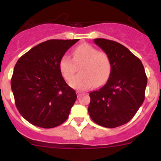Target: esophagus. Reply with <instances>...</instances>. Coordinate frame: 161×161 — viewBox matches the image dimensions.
I'll return each mask as SVG.
<instances>
[{"instance_id": "34e87169", "label": "esophagus", "mask_w": 161, "mask_h": 161, "mask_svg": "<svg viewBox=\"0 0 161 161\" xmlns=\"http://www.w3.org/2000/svg\"><path fill=\"white\" fill-rule=\"evenodd\" d=\"M77 96H78V97H79V96H81V92H79V91H77Z\"/></svg>"}]
</instances>
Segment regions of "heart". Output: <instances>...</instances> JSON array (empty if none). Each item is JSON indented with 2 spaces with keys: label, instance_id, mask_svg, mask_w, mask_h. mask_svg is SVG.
Returning a JSON list of instances; mask_svg holds the SVG:
<instances>
[{
  "label": "heart",
  "instance_id": "heart-1",
  "mask_svg": "<svg viewBox=\"0 0 161 161\" xmlns=\"http://www.w3.org/2000/svg\"><path fill=\"white\" fill-rule=\"evenodd\" d=\"M80 65L81 74L75 75L69 82L72 87L80 90H86L94 84L96 86L104 84L112 71L109 55L89 44L78 45L72 52V58L65 55L58 63L61 73L67 80L73 76L77 66Z\"/></svg>",
  "mask_w": 161,
  "mask_h": 161
}]
</instances>
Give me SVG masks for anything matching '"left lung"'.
Instances as JSON below:
<instances>
[{
	"label": "left lung",
	"instance_id": "1",
	"mask_svg": "<svg viewBox=\"0 0 161 161\" xmlns=\"http://www.w3.org/2000/svg\"><path fill=\"white\" fill-rule=\"evenodd\" d=\"M109 55L112 71L106 83L89 93L88 111L99 126L115 128L128 123L144 101L147 78L141 61L115 41L96 38Z\"/></svg>",
	"mask_w": 161,
	"mask_h": 161
}]
</instances>
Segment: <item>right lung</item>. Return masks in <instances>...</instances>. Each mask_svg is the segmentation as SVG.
Segmentation results:
<instances>
[{"label": "right lung", "mask_w": 161, "mask_h": 161, "mask_svg": "<svg viewBox=\"0 0 161 161\" xmlns=\"http://www.w3.org/2000/svg\"><path fill=\"white\" fill-rule=\"evenodd\" d=\"M79 39H52L38 44L17 62L11 80L20 114L34 126L53 128L69 117L77 96L64 80L58 63Z\"/></svg>", "instance_id": "add662e5"}]
</instances>
